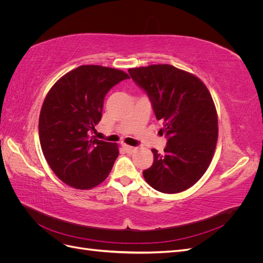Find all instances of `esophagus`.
Here are the masks:
<instances>
[{
  "label": "esophagus",
  "mask_w": 263,
  "mask_h": 263,
  "mask_svg": "<svg viewBox=\"0 0 263 263\" xmlns=\"http://www.w3.org/2000/svg\"><path fill=\"white\" fill-rule=\"evenodd\" d=\"M123 148H124V150L126 151V153H128V154H133L135 150H136V148L135 147H133V146H128V145H123Z\"/></svg>",
  "instance_id": "esophagus-1"
}]
</instances>
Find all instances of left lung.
<instances>
[{
	"mask_svg": "<svg viewBox=\"0 0 263 263\" xmlns=\"http://www.w3.org/2000/svg\"><path fill=\"white\" fill-rule=\"evenodd\" d=\"M144 90L156 118L163 122L164 154L153 149L154 163L142 172L148 184L173 194L190 189L208 170L218 138V119L212 95L194 74L170 65L129 69Z\"/></svg>",
	"mask_w": 263,
	"mask_h": 263,
	"instance_id": "8db88e82",
	"label": "left lung"
}]
</instances>
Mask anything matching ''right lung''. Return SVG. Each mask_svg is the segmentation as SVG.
I'll return each mask as SVG.
<instances>
[{"label":"right lung","mask_w":263,"mask_h":263,"mask_svg":"<svg viewBox=\"0 0 263 263\" xmlns=\"http://www.w3.org/2000/svg\"><path fill=\"white\" fill-rule=\"evenodd\" d=\"M129 76L102 66H80L60 78L46 95L39 115V140L51 170L62 182L90 190L104 181L118 157L113 142L91 133L102 118L104 98Z\"/></svg>","instance_id":"add662e5"}]
</instances>
